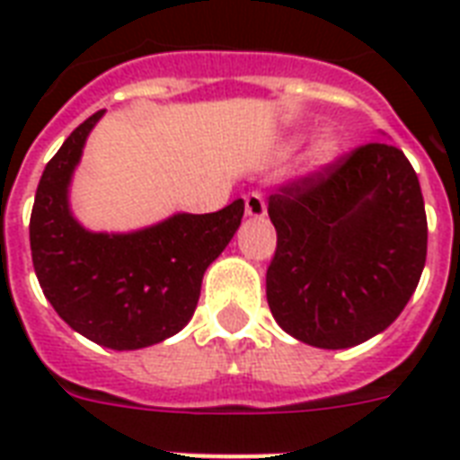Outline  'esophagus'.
Instances as JSON below:
<instances>
[{
  "mask_svg": "<svg viewBox=\"0 0 460 460\" xmlns=\"http://www.w3.org/2000/svg\"><path fill=\"white\" fill-rule=\"evenodd\" d=\"M244 213L249 218H263L266 216V199L259 191H249L244 197Z\"/></svg>",
  "mask_w": 460,
  "mask_h": 460,
  "instance_id": "obj_1",
  "label": "esophagus"
}]
</instances>
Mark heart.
<instances>
[{
	"label": "heart",
	"instance_id": "b5f03b06",
	"mask_svg": "<svg viewBox=\"0 0 460 460\" xmlns=\"http://www.w3.org/2000/svg\"><path fill=\"white\" fill-rule=\"evenodd\" d=\"M338 155H341V138L329 129L322 131V134H316L312 146L307 148V158H305L307 160V170H323Z\"/></svg>",
	"mask_w": 460,
	"mask_h": 460
}]
</instances>
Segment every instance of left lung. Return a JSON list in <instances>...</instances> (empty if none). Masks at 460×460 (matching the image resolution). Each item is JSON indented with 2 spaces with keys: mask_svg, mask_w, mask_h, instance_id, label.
<instances>
[{
  "mask_svg": "<svg viewBox=\"0 0 460 460\" xmlns=\"http://www.w3.org/2000/svg\"><path fill=\"white\" fill-rule=\"evenodd\" d=\"M279 233L266 300L302 343L343 350L396 322L420 283L427 216L396 146L367 144L269 199Z\"/></svg>",
  "mask_w": 460,
  "mask_h": 460,
  "instance_id": "left-lung-1",
  "label": "left lung"
}]
</instances>
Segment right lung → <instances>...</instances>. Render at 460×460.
Wrapping results in <instances>:
<instances>
[{"instance_id": "1", "label": "right lung", "mask_w": 460, "mask_h": 460, "mask_svg": "<svg viewBox=\"0 0 460 460\" xmlns=\"http://www.w3.org/2000/svg\"><path fill=\"white\" fill-rule=\"evenodd\" d=\"M102 115L78 124L45 165L31 213V254L42 293L71 329L102 348L138 350L190 323L206 269L237 233L244 201L204 216L172 213L129 233L84 227L71 211V180Z\"/></svg>"}]
</instances>
